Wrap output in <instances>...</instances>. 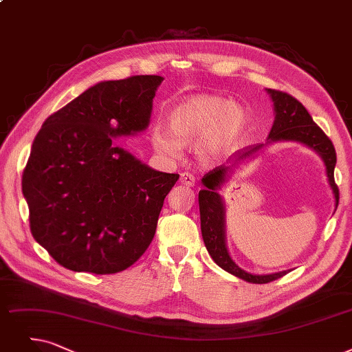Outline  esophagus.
Wrapping results in <instances>:
<instances>
[{
    "label": "esophagus",
    "instance_id": "34e87169",
    "mask_svg": "<svg viewBox=\"0 0 352 352\" xmlns=\"http://www.w3.org/2000/svg\"><path fill=\"white\" fill-rule=\"evenodd\" d=\"M180 182L186 186H193L196 184V177L192 173H182L180 175Z\"/></svg>",
    "mask_w": 352,
    "mask_h": 352
}]
</instances>
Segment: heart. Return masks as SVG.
Returning a JSON list of instances; mask_svg holds the SVG:
<instances>
[{
    "label": "heart",
    "instance_id": "obj_1",
    "mask_svg": "<svg viewBox=\"0 0 352 352\" xmlns=\"http://www.w3.org/2000/svg\"><path fill=\"white\" fill-rule=\"evenodd\" d=\"M168 131L153 134L156 148L176 156L180 147H198L204 163H214L231 151L245 135L248 116L232 100L215 95H195L175 104L167 114Z\"/></svg>",
    "mask_w": 352,
    "mask_h": 352
}]
</instances>
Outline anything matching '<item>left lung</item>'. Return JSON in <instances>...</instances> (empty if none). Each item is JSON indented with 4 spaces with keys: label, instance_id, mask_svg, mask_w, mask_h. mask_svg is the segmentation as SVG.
<instances>
[{
    "label": "left lung",
    "instance_id": "8db88e82",
    "mask_svg": "<svg viewBox=\"0 0 352 352\" xmlns=\"http://www.w3.org/2000/svg\"><path fill=\"white\" fill-rule=\"evenodd\" d=\"M267 94L270 95V100L273 101L274 108V122L273 127L267 137L265 144H258L256 147L250 148L248 151L243 153L240 157L235 160V163L230 167L219 166L215 167L202 177V184L205 189L199 192V212H201V231L205 247L209 252L212 260L223 269L225 272L231 273L232 276L243 278L248 283L263 285L273 282L280 277L287 274L290 270H283L278 273L270 274H254L243 270L238 267L235 261L231 258L228 247H227V234H225V204L222 196L219 195L221 186L227 182L234 168L245 159L254 157L256 154L264 147L272 143H285L293 142L303 144L309 148H312L315 153L319 154L323 164L327 168V176L329 186L332 189L333 198H335V209L338 206L340 201V190L338 186L335 185L333 179V168L336 164V153L331 140L327 137L315 121L312 120L311 114L307 109L292 95L276 91V89H265Z\"/></svg>",
    "mask_w": 352,
    "mask_h": 352
}]
</instances>
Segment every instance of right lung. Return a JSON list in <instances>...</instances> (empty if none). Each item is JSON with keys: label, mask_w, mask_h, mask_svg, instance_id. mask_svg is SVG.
Listing matches in <instances>:
<instances>
[{"label": "right lung", "mask_w": 352, "mask_h": 352, "mask_svg": "<svg viewBox=\"0 0 352 352\" xmlns=\"http://www.w3.org/2000/svg\"><path fill=\"white\" fill-rule=\"evenodd\" d=\"M157 75L104 80L50 116L23 172L34 240L65 269L112 274L153 241L164 198L179 179L117 144L143 133Z\"/></svg>", "instance_id": "1"}]
</instances>
